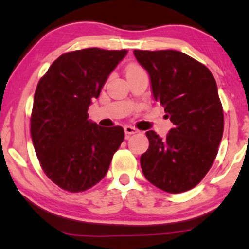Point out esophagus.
I'll return each mask as SVG.
<instances>
[{"label":"esophagus","mask_w":249,"mask_h":249,"mask_svg":"<svg viewBox=\"0 0 249 249\" xmlns=\"http://www.w3.org/2000/svg\"><path fill=\"white\" fill-rule=\"evenodd\" d=\"M124 131L126 135H132V134H135V133H139V129L133 127V126H129V125H126L124 127Z\"/></svg>","instance_id":"esophagus-1"}]
</instances>
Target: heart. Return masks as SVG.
<instances>
[{
    "mask_svg": "<svg viewBox=\"0 0 249 249\" xmlns=\"http://www.w3.org/2000/svg\"><path fill=\"white\" fill-rule=\"evenodd\" d=\"M141 71H143V69H142L141 66L136 65V64H131V65L127 66V69H126V76H127V75L134 74V73L141 72Z\"/></svg>",
    "mask_w": 249,
    "mask_h": 249,
    "instance_id": "heart-1",
    "label": "heart"
}]
</instances>
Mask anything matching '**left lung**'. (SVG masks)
<instances>
[{"mask_svg": "<svg viewBox=\"0 0 249 249\" xmlns=\"http://www.w3.org/2000/svg\"><path fill=\"white\" fill-rule=\"evenodd\" d=\"M134 55L149 74L154 98L174 124L164 139L146 132L149 146L141 156L142 171L161 191H189L211 169L223 137L224 112L215 78L179 51L135 50Z\"/></svg>", "mask_w": 249, "mask_h": 249, "instance_id": "left-lung-1", "label": "left lung"}]
</instances>
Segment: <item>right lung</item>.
I'll list each match as a JSON object with an SVG mask.
<instances>
[{"mask_svg":"<svg viewBox=\"0 0 249 249\" xmlns=\"http://www.w3.org/2000/svg\"><path fill=\"white\" fill-rule=\"evenodd\" d=\"M126 54L97 47L72 51L37 83L31 136L43 172L64 191L84 192L104 178L124 140L121 126L101 127L89 121L88 110Z\"/></svg>","mask_w":249,"mask_h":249,"instance_id":"obj_1","label":"right lung"}]
</instances>
